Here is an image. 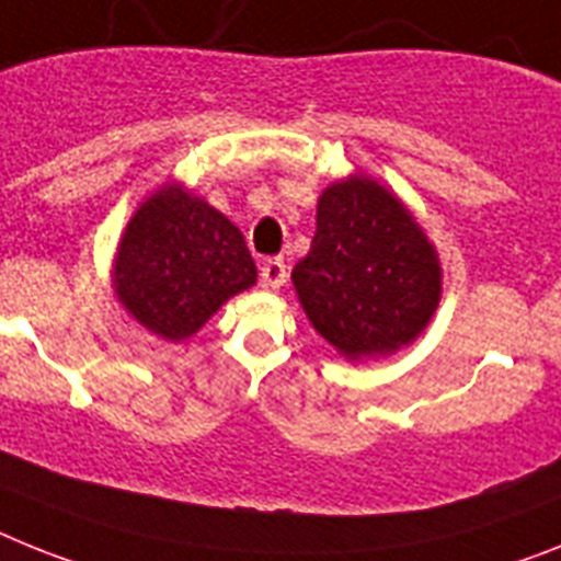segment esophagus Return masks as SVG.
Instances as JSON below:
<instances>
[{
    "mask_svg": "<svg viewBox=\"0 0 561 561\" xmlns=\"http://www.w3.org/2000/svg\"><path fill=\"white\" fill-rule=\"evenodd\" d=\"M262 285L265 288H273V290H279L285 282H288V265H285V259L282 256H271L262 262Z\"/></svg>",
    "mask_w": 561,
    "mask_h": 561,
    "instance_id": "34e87169",
    "label": "esophagus"
}]
</instances>
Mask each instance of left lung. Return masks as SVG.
<instances>
[{"label": "left lung", "instance_id": "1", "mask_svg": "<svg viewBox=\"0 0 561 561\" xmlns=\"http://www.w3.org/2000/svg\"><path fill=\"white\" fill-rule=\"evenodd\" d=\"M290 279L310 324L353 362L411 345L442 296L425 230L397 193L362 173L324 187L317 233Z\"/></svg>", "mask_w": 561, "mask_h": 561}]
</instances>
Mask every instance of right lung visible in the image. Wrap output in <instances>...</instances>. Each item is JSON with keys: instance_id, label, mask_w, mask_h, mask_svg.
Instances as JSON below:
<instances>
[{"instance_id": "right-lung-1", "label": "right lung", "mask_w": 561, "mask_h": 561, "mask_svg": "<svg viewBox=\"0 0 561 561\" xmlns=\"http://www.w3.org/2000/svg\"><path fill=\"white\" fill-rule=\"evenodd\" d=\"M253 285L256 265L237 225L176 182L136 208L113 262L122 308L168 342L193 336Z\"/></svg>"}]
</instances>
